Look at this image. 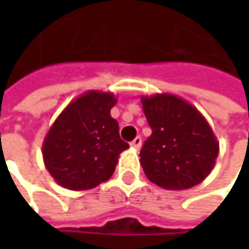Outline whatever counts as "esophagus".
<instances>
[{"label": "esophagus", "instance_id": "obj_1", "mask_svg": "<svg viewBox=\"0 0 249 249\" xmlns=\"http://www.w3.org/2000/svg\"><path fill=\"white\" fill-rule=\"evenodd\" d=\"M141 145H142V140H141V137H135V138L131 141V147H132V148H135V150H140V148H141Z\"/></svg>", "mask_w": 249, "mask_h": 249}]
</instances>
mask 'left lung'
I'll list each match as a JSON object with an SVG mask.
<instances>
[{"label":"left lung","instance_id":"left-lung-1","mask_svg":"<svg viewBox=\"0 0 249 249\" xmlns=\"http://www.w3.org/2000/svg\"><path fill=\"white\" fill-rule=\"evenodd\" d=\"M141 104L151 126V135L140 153L148 180L167 190L202 183L219 153V142L205 117L172 93L141 96Z\"/></svg>","mask_w":249,"mask_h":249}]
</instances>
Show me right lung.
Returning a JSON list of instances; mask_svg holds the SVG:
<instances>
[{
	"label": "right lung",
	"instance_id": "right-lung-1",
	"mask_svg": "<svg viewBox=\"0 0 249 249\" xmlns=\"http://www.w3.org/2000/svg\"><path fill=\"white\" fill-rule=\"evenodd\" d=\"M115 104L111 92L88 90L56 118L44 137L41 153L57 184L69 190H88L115 172L120 154L129 147L111 117Z\"/></svg>",
	"mask_w": 249,
	"mask_h": 249
}]
</instances>
